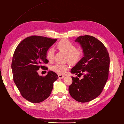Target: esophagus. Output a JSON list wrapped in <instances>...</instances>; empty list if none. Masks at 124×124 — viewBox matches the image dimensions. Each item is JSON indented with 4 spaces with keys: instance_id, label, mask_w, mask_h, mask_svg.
<instances>
[{
    "instance_id": "34e87169",
    "label": "esophagus",
    "mask_w": 124,
    "mask_h": 124,
    "mask_svg": "<svg viewBox=\"0 0 124 124\" xmlns=\"http://www.w3.org/2000/svg\"><path fill=\"white\" fill-rule=\"evenodd\" d=\"M58 78L60 79H62L65 77V76L63 75H58Z\"/></svg>"
}]
</instances>
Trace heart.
<instances>
[{
  "mask_svg": "<svg viewBox=\"0 0 124 124\" xmlns=\"http://www.w3.org/2000/svg\"><path fill=\"white\" fill-rule=\"evenodd\" d=\"M58 50L66 53L65 60L72 64L78 63L82 58L83 55V49L81 47H76V45L68 39H62L56 44ZM55 55V50L50 47L46 52V57L49 62H52ZM51 70L58 74L63 75L69 68L68 63H56L51 67Z\"/></svg>",
  "mask_w": 124,
  "mask_h": 124,
  "instance_id": "obj_1",
  "label": "heart"
}]
</instances>
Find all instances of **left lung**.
<instances>
[{
  "label": "left lung",
  "mask_w": 124,
  "mask_h": 124,
  "mask_svg": "<svg viewBox=\"0 0 124 124\" xmlns=\"http://www.w3.org/2000/svg\"><path fill=\"white\" fill-rule=\"evenodd\" d=\"M76 42L81 44L84 57L71 72L83 75V78L72 77V83L68 90L76 101L85 103L95 99L103 91L108 78L109 56L104 45L94 36H80Z\"/></svg>",
  "instance_id": "8db88e82"
}]
</instances>
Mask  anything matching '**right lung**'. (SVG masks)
<instances>
[{
	"instance_id": "obj_1",
	"label": "right lung",
	"mask_w": 124,
	"mask_h": 124,
	"mask_svg": "<svg viewBox=\"0 0 124 124\" xmlns=\"http://www.w3.org/2000/svg\"><path fill=\"white\" fill-rule=\"evenodd\" d=\"M57 39L32 35L19 43L13 53L11 62L13 79L23 98L28 101L38 103L51 94L53 83L58 76L48 71L45 76L39 75L38 70H47L43 65L47 63L46 52Z\"/></svg>"
}]
</instances>
